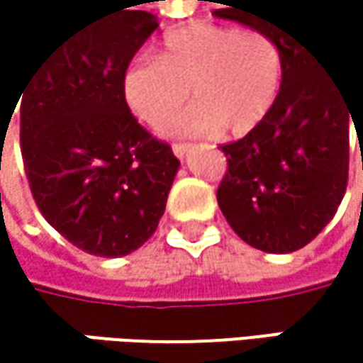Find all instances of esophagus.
<instances>
[{
  "label": "esophagus",
  "mask_w": 363,
  "mask_h": 363,
  "mask_svg": "<svg viewBox=\"0 0 363 363\" xmlns=\"http://www.w3.org/2000/svg\"><path fill=\"white\" fill-rule=\"evenodd\" d=\"M172 151H174V155L179 157V160H182L189 151H191V145H186V143H179V145H172Z\"/></svg>",
  "instance_id": "obj_1"
}]
</instances>
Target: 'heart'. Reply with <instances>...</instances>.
I'll use <instances>...</instances> for the list:
<instances>
[{
  "label": "heart",
  "instance_id": "heart-1",
  "mask_svg": "<svg viewBox=\"0 0 363 363\" xmlns=\"http://www.w3.org/2000/svg\"><path fill=\"white\" fill-rule=\"evenodd\" d=\"M281 84V52L256 29L193 23L168 33L160 58L136 56L121 75L130 111L157 128L191 92L196 105L164 125L168 136L246 134L271 111Z\"/></svg>",
  "mask_w": 363,
  "mask_h": 363
}]
</instances>
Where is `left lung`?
<instances>
[{"mask_svg":"<svg viewBox=\"0 0 363 363\" xmlns=\"http://www.w3.org/2000/svg\"><path fill=\"white\" fill-rule=\"evenodd\" d=\"M246 1L254 0H229L214 14L262 31L277 43L281 84L264 119L244 138L220 147L229 172L216 199L246 244L288 254L318 238L342 201L349 121L362 132L357 121H363V94L328 73L318 52L273 6Z\"/></svg>","mask_w":363,"mask_h":363,"instance_id":"obj_1","label":"left lung"}]
</instances>
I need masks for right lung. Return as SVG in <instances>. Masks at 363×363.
<instances>
[{"label": "right lung", "mask_w": 363, "mask_h": 363, "mask_svg": "<svg viewBox=\"0 0 363 363\" xmlns=\"http://www.w3.org/2000/svg\"><path fill=\"white\" fill-rule=\"evenodd\" d=\"M157 27L145 10L111 12L45 54L21 92V151L37 208L94 256H125L155 233L181 166L121 92L123 69Z\"/></svg>", "instance_id": "right-lung-1"}]
</instances>
